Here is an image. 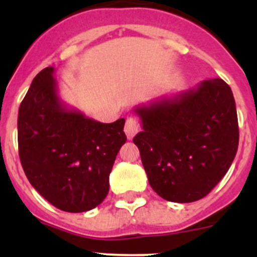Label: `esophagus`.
<instances>
[{
    "label": "esophagus",
    "mask_w": 257,
    "mask_h": 257,
    "mask_svg": "<svg viewBox=\"0 0 257 257\" xmlns=\"http://www.w3.org/2000/svg\"><path fill=\"white\" fill-rule=\"evenodd\" d=\"M141 129V125H139L138 120L134 115H128L125 120V125H124V132H125L128 139H132Z\"/></svg>",
    "instance_id": "obj_1"
}]
</instances>
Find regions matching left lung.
I'll list each match as a JSON object with an SVG mask.
<instances>
[{
  "instance_id": "8db88e82",
  "label": "left lung",
  "mask_w": 257,
  "mask_h": 257,
  "mask_svg": "<svg viewBox=\"0 0 257 257\" xmlns=\"http://www.w3.org/2000/svg\"><path fill=\"white\" fill-rule=\"evenodd\" d=\"M143 132L133 138L153 190L173 203L206 196L229 170L239 145L229 84L203 80L193 89L134 109Z\"/></svg>"
}]
</instances>
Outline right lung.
I'll return each instance as SVG.
<instances>
[{
    "label": "right lung",
    "mask_w": 257,
    "mask_h": 257,
    "mask_svg": "<svg viewBox=\"0 0 257 257\" xmlns=\"http://www.w3.org/2000/svg\"><path fill=\"white\" fill-rule=\"evenodd\" d=\"M53 67L31 83L18 109V153L31 185L57 209L83 212L109 191V174L126 142L125 119L100 123L69 109L57 94Z\"/></svg>",
    "instance_id": "obj_1"
}]
</instances>
